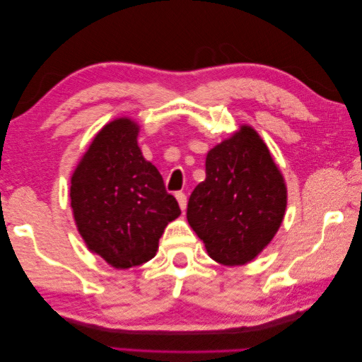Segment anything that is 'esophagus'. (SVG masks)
<instances>
[{
	"mask_svg": "<svg viewBox=\"0 0 362 362\" xmlns=\"http://www.w3.org/2000/svg\"><path fill=\"white\" fill-rule=\"evenodd\" d=\"M176 200H177V204H180L181 210L185 211V210H186V205H187V197H186V194H185V192H176Z\"/></svg>",
	"mask_w": 362,
	"mask_h": 362,
	"instance_id": "esophagus-1",
	"label": "esophagus"
}]
</instances>
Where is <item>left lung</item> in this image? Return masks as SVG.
<instances>
[{
    "instance_id": "1",
    "label": "left lung",
    "mask_w": 362,
    "mask_h": 362,
    "mask_svg": "<svg viewBox=\"0 0 362 362\" xmlns=\"http://www.w3.org/2000/svg\"><path fill=\"white\" fill-rule=\"evenodd\" d=\"M206 177L187 202V221L215 262L253 259L279 229L287 205L281 171L250 127L206 156Z\"/></svg>"
}]
</instances>
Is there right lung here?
<instances>
[{
	"label": "right lung",
	"instance_id": "right-lung-1",
	"mask_svg": "<svg viewBox=\"0 0 362 362\" xmlns=\"http://www.w3.org/2000/svg\"><path fill=\"white\" fill-rule=\"evenodd\" d=\"M138 127L128 118L105 125L72 176L76 226L90 250L117 269L156 257L158 239L181 215L162 175L142 157Z\"/></svg>",
	"mask_w": 362,
	"mask_h": 362
}]
</instances>
